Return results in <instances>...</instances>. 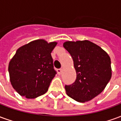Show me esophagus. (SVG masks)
<instances>
[{
  "label": "esophagus",
  "instance_id": "1",
  "mask_svg": "<svg viewBox=\"0 0 121 121\" xmlns=\"http://www.w3.org/2000/svg\"><path fill=\"white\" fill-rule=\"evenodd\" d=\"M57 72H58V74H61V73H62V69H57Z\"/></svg>",
  "mask_w": 121,
  "mask_h": 121
}]
</instances>
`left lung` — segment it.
<instances>
[{
    "label": "left lung",
    "mask_w": 121,
    "mask_h": 121,
    "mask_svg": "<svg viewBox=\"0 0 121 121\" xmlns=\"http://www.w3.org/2000/svg\"><path fill=\"white\" fill-rule=\"evenodd\" d=\"M63 47L71 54L76 72L73 84L65 86L76 101L87 102L99 95L112 77L111 60L99 46L87 40L67 41Z\"/></svg>",
    "instance_id": "1"
}]
</instances>
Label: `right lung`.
Instances as JSON below:
<instances>
[{"instance_id":"obj_1","label":"right lung","mask_w":121,"mask_h":121,"mask_svg":"<svg viewBox=\"0 0 121 121\" xmlns=\"http://www.w3.org/2000/svg\"><path fill=\"white\" fill-rule=\"evenodd\" d=\"M56 45L38 39L17 49L8 71L12 86L20 95L35 99L48 91L56 74L51 56Z\"/></svg>"}]
</instances>
